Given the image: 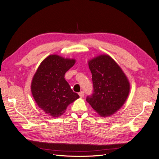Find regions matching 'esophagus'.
I'll use <instances>...</instances> for the list:
<instances>
[{
	"mask_svg": "<svg viewBox=\"0 0 159 159\" xmlns=\"http://www.w3.org/2000/svg\"><path fill=\"white\" fill-rule=\"evenodd\" d=\"M79 95L80 96L81 98H83L84 96V91H80V92L79 93Z\"/></svg>",
	"mask_w": 159,
	"mask_h": 159,
	"instance_id": "obj_1",
	"label": "esophagus"
}]
</instances>
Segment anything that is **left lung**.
Here are the masks:
<instances>
[{
  "label": "left lung",
  "instance_id": "8db88e82",
  "mask_svg": "<svg viewBox=\"0 0 159 159\" xmlns=\"http://www.w3.org/2000/svg\"><path fill=\"white\" fill-rule=\"evenodd\" d=\"M92 75L93 93L86 101L102 117L117 111L125 102L130 85L123 71L111 57L101 55L89 61Z\"/></svg>",
  "mask_w": 159,
  "mask_h": 159
}]
</instances>
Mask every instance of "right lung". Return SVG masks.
<instances>
[{
	"label": "right lung",
	"mask_w": 159,
	"mask_h": 159,
	"mask_svg": "<svg viewBox=\"0 0 159 159\" xmlns=\"http://www.w3.org/2000/svg\"><path fill=\"white\" fill-rule=\"evenodd\" d=\"M75 62L74 59L50 55L42 61L34 75L33 97L38 107L54 117L65 113L67 107L80 98L64 78L66 72Z\"/></svg>",
	"instance_id": "right-lung-1"
}]
</instances>
